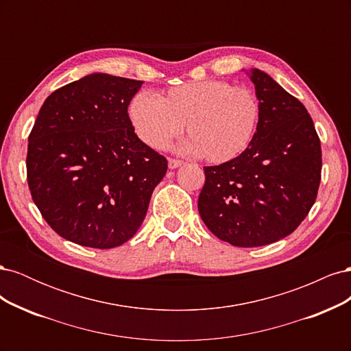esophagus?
Here are the masks:
<instances>
[{"mask_svg": "<svg viewBox=\"0 0 351 351\" xmlns=\"http://www.w3.org/2000/svg\"><path fill=\"white\" fill-rule=\"evenodd\" d=\"M184 162L183 161H180V159H174V158H169L168 159V167L169 168H178V167H182Z\"/></svg>", "mask_w": 351, "mask_h": 351, "instance_id": "34e87169", "label": "esophagus"}]
</instances>
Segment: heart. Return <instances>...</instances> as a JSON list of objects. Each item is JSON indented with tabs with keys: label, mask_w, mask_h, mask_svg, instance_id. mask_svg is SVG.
Masks as SVG:
<instances>
[{
	"label": "heart",
	"mask_w": 351,
	"mask_h": 351,
	"mask_svg": "<svg viewBox=\"0 0 351 351\" xmlns=\"http://www.w3.org/2000/svg\"><path fill=\"white\" fill-rule=\"evenodd\" d=\"M130 119L137 136L154 149H164L186 125L182 149L202 154L212 164L237 158L253 139L259 101L246 86L226 80H199L169 88L159 98L134 95Z\"/></svg>",
	"instance_id": "obj_1"
}]
</instances>
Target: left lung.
Instances as JSON below:
<instances>
[{
	"label": "left lung",
	"mask_w": 351,
	"mask_h": 351,
	"mask_svg": "<svg viewBox=\"0 0 351 351\" xmlns=\"http://www.w3.org/2000/svg\"><path fill=\"white\" fill-rule=\"evenodd\" d=\"M250 80L259 99L256 133L237 158L204 167L197 200L210 232L237 247L291 234L315 204L322 169L321 141L304 105L258 69Z\"/></svg>",
	"instance_id": "left-lung-1"
}]
</instances>
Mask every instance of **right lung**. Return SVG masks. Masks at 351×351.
I'll return each mask as SVG.
<instances>
[{"label":"right lung","mask_w":351,"mask_h":351,"mask_svg":"<svg viewBox=\"0 0 351 351\" xmlns=\"http://www.w3.org/2000/svg\"><path fill=\"white\" fill-rule=\"evenodd\" d=\"M141 80L93 73L52 92L29 134L32 199L58 236L112 249L145 219L168 162L134 133L129 104Z\"/></svg>","instance_id":"right-lung-1"}]
</instances>
